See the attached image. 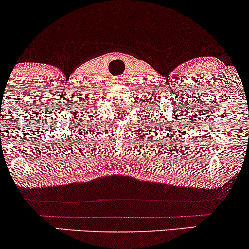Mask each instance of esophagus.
Segmentation results:
<instances>
[{
  "mask_svg": "<svg viewBox=\"0 0 249 249\" xmlns=\"http://www.w3.org/2000/svg\"><path fill=\"white\" fill-rule=\"evenodd\" d=\"M119 78H120V79H118V81H119V80H123V79H122V78H123V76H119Z\"/></svg>",
  "mask_w": 249,
  "mask_h": 249,
  "instance_id": "34e87169",
  "label": "esophagus"
}]
</instances>
